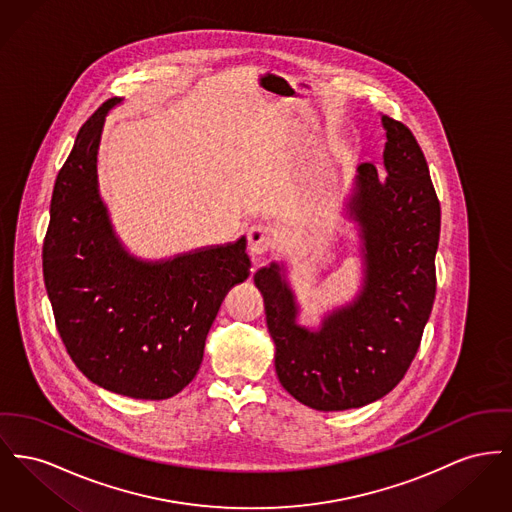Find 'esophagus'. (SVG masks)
Masks as SVG:
<instances>
[{
  "instance_id": "esophagus-1",
  "label": "esophagus",
  "mask_w": 512,
  "mask_h": 512,
  "mask_svg": "<svg viewBox=\"0 0 512 512\" xmlns=\"http://www.w3.org/2000/svg\"><path fill=\"white\" fill-rule=\"evenodd\" d=\"M272 230L267 224H253L247 230V247L253 257L265 255L272 247Z\"/></svg>"
}]
</instances>
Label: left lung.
Masks as SVG:
<instances>
[{
    "instance_id": "left-lung-1",
    "label": "left lung",
    "mask_w": 512,
    "mask_h": 512,
    "mask_svg": "<svg viewBox=\"0 0 512 512\" xmlns=\"http://www.w3.org/2000/svg\"><path fill=\"white\" fill-rule=\"evenodd\" d=\"M381 123L387 178L360 164L348 203L360 232V294L309 329L298 323L300 303L284 263L272 261L253 276L276 346L278 381L321 412L361 408L389 394L420 348L435 300L441 205L412 131L389 116Z\"/></svg>"
}]
</instances>
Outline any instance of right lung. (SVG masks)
<instances>
[{"instance_id": "obj_1", "label": "right lung", "mask_w": 512, "mask_h": 512, "mask_svg": "<svg viewBox=\"0 0 512 512\" xmlns=\"http://www.w3.org/2000/svg\"><path fill=\"white\" fill-rule=\"evenodd\" d=\"M106 100L87 121L58 174L44 240L46 292L67 354L106 391L164 400L199 371L226 292L251 269L245 236L170 259L131 255L98 191Z\"/></svg>"}]
</instances>
